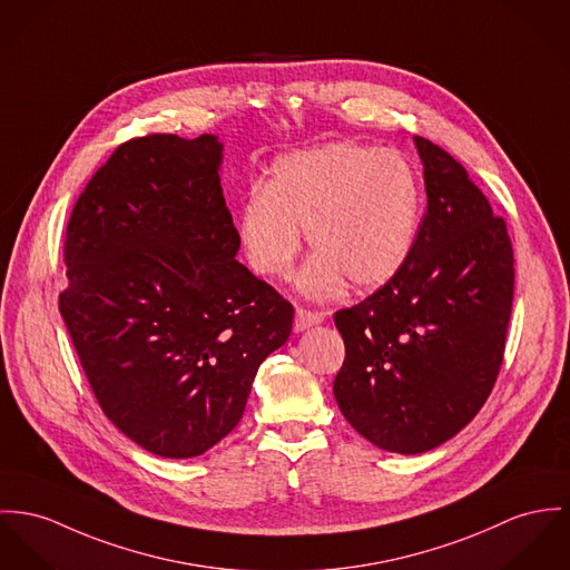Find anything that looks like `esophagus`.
I'll return each instance as SVG.
<instances>
[{
	"mask_svg": "<svg viewBox=\"0 0 570 570\" xmlns=\"http://www.w3.org/2000/svg\"><path fill=\"white\" fill-rule=\"evenodd\" d=\"M323 318H325V314L318 312V309L297 307V312H295V330L304 332V330L312 327V325H318Z\"/></svg>",
	"mask_w": 570,
	"mask_h": 570,
	"instance_id": "esophagus-1",
	"label": "esophagus"
}]
</instances>
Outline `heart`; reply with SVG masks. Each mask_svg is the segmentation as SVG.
Segmentation results:
<instances>
[{
	"mask_svg": "<svg viewBox=\"0 0 570 570\" xmlns=\"http://www.w3.org/2000/svg\"><path fill=\"white\" fill-rule=\"evenodd\" d=\"M423 208L414 167L399 154L357 142H327L282 156L266 188L243 202L238 234L254 271L284 277L302 249L318 252L299 277L309 295L336 293L345 277L371 291L412 256Z\"/></svg>",
	"mask_w": 570,
	"mask_h": 570,
	"instance_id": "heart-1",
	"label": "heart"
}]
</instances>
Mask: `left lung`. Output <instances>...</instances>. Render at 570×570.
<instances>
[{"label":"left lung","instance_id":"8db88e82","mask_svg":"<svg viewBox=\"0 0 570 570\" xmlns=\"http://www.w3.org/2000/svg\"><path fill=\"white\" fill-rule=\"evenodd\" d=\"M428 213L391 282L334 314L345 362L334 396L351 428L384 451L423 453L482 410L499 377L514 302L503 217L466 169L414 136Z\"/></svg>","mask_w":570,"mask_h":570}]
</instances>
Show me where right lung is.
Returning a JSON list of instances; mask_svg holds the SVG:
<instances>
[{
	"mask_svg": "<svg viewBox=\"0 0 570 570\" xmlns=\"http://www.w3.org/2000/svg\"><path fill=\"white\" fill-rule=\"evenodd\" d=\"M220 145L202 134L121 142L67 223L58 307L104 414L163 458H195L240 421L295 307L234 261Z\"/></svg>",
	"mask_w": 570,
	"mask_h": 570,
	"instance_id": "1",
	"label": "right lung"
}]
</instances>
